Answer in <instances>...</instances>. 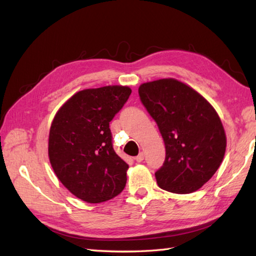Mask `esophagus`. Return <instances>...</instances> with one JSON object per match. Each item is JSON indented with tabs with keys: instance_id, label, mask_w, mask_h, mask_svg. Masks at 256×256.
<instances>
[{
	"instance_id": "34e87169",
	"label": "esophagus",
	"mask_w": 256,
	"mask_h": 256,
	"mask_svg": "<svg viewBox=\"0 0 256 256\" xmlns=\"http://www.w3.org/2000/svg\"><path fill=\"white\" fill-rule=\"evenodd\" d=\"M144 153L142 152V153H140L136 157H135V160H136L138 162H143V160H144Z\"/></svg>"
}]
</instances>
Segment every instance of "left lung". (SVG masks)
I'll return each mask as SVG.
<instances>
[{
    "label": "left lung",
    "instance_id": "left-lung-1",
    "mask_svg": "<svg viewBox=\"0 0 256 256\" xmlns=\"http://www.w3.org/2000/svg\"><path fill=\"white\" fill-rule=\"evenodd\" d=\"M138 94L165 143L157 184L172 194L197 192L224 157L226 136L218 113L198 91L174 78L142 84Z\"/></svg>",
    "mask_w": 256,
    "mask_h": 256
}]
</instances>
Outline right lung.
I'll list each match as a JSON object with an SVG mask.
<instances>
[{
    "label": "right lung",
    "mask_w": 256,
    "mask_h": 256,
    "mask_svg": "<svg viewBox=\"0 0 256 256\" xmlns=\"http://www.w3.org/2000/svg\"><path fill=\"white\" fill-rule=\"evenodd\" d=\"M128 86L76 92L59 108L48 136V157L57 178L89 204L122 192L128 165L113 150L111 120L131 94Z\"/></svg>",
    "instance_id": "obj_1"
}]
</instances>
